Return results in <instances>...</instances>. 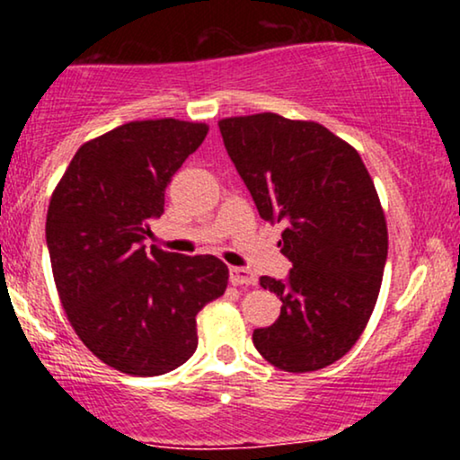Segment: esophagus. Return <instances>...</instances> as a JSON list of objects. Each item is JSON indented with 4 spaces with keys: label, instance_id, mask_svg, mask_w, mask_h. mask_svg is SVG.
I'll return each mask as SVG.
<instances>
[{
    "label": "esophagus",
    "instance_id": "34e87169",
    "mask_svg": "<svg viewBox=\"0 0 460 460\" xmlns=\"http://www.w3.org/2000/svg\"><path fill=\"white\" fill-rule=\"evenodd\" d=\"M229 281L231 285H255L257 277L251 270H246V268L234 266L229 268Z\"/></svg>",
    "mask_w": 460,
    "mask_h": 460
}]
</instances>
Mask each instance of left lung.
<instances>
[{
	"label": "left lung",
	"instance_id": "1",
	"mask_svg": "<svg viewBox=\"0 0 460 460\" xmlns=\"http://www.w3.org/2000/svg\"><path fill=\"white\" fill-rule=\"evenodd\" d=\"M218 128L257 212L285 225L279 246L292 261L285 281L260 279L283 305L252 344L285 372L331 366L366 331L387 261V223L366 164L314 120L261 112Z\"/></svg>",
	"mask_w": 460,
	"mask_h": 460
}]
</instances>
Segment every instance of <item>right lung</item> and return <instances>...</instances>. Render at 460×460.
Here are the masks:
<instances>
[{"label":"right lung","instance_id":"add662e5","mask_svg":"<svg viewBox=\"0 0 460 460\" xmlns=\"http://www.w3.org/2000/svg\"><path fill=\"white\" fill-rule=\"evenodd\" d=\"M208 131L131 120L84 142L51 194L45 234L66 318L94 357L131 376L183 366L199 344L197 314L229 281L218 257L142 246L166 186Z\"/></svg>","mask_w":460,"mask_h":460}]
</instances>
